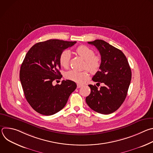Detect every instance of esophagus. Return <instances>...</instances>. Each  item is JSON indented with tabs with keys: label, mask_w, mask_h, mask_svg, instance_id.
I'll return each instance as SVG.
<instances>
[{
	"label": "esophagus",
	"mask_w": 153,
	"mask_h": 153,
	"mask_svg": "<svg viewBox=\"0 0 153 153\" xmlns=\"http://www.w3.org/2000/svg\"><path fill=\"white\" fill-rule=\"evenodd\" d=\"M82 86H83V85H82V84L77 83V88H80V87H82Z\"/></svg>",
	"instance_id": "esophagus-1"
}]
</instances>
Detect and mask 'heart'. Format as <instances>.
I'll list each match as a JSON object with an SVG mask.
<instances>
[{"label": "heart", "mask_w": 153, "mask_h": 153, "mask_svg": "<svg viewBox=\"0 0 153 153\" xmlns=\"http://www.w3.org/2000/svg\"><path fill=\"white\" fill-rule=\"evenodd\" d=\"M76 52L78 55L85 60V68H86L92 74H95L99 71L101 65V57L95 55V52L93 49L85 45H80L77 48ZM71 57V54L70 50H63L59 56V62L61 66L67 68L69 66ZM65 77L70 80L82 83L88 79L89 74L87 71L70 70L65 74Z\"/></svg>", "instance_id": "obj_1"}]
</instances>
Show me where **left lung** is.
<instances>
[{
    "mask_svg": "<svg viewBox=\"0 0 153 153\" xmlns=\"http://www.w3.org/2000/svg\"><path fill=\"white\" fill-rule=\"evenodd\" d=\"M99 50L101 56L100 70L92 80L97 83H103L100 89L89 85L90 94L86 102L97 113L109 114L114 111L124 102L131 79V71L122 51L102 40L88 42Z\"/></svg>",
    "mask_w": 153,
    "mask_h": 153,
    "instance_id": "obj_1",
    "label": "left lung"
}]
</instances>
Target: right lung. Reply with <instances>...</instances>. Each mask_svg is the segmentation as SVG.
<instances>
[{
	"mask_svg": "<svg viewBox=\"0 0 153 153\" xmlns=\"http://www.w3.org/2000/svg\"><path fill=\"white\" fill-rule=\"evenodd\" d=\"M74 42L50 39L36 43L28 51L21 65L20 80L25 97L37 113L51 116L66 105L77 85L71 80L53 82L62 77L59 69L60 53L74 45Z\"/></svg>",
	"mask_w": 153,
	"mask_h": 153,
	"instance_id": "1",
	"label": "right lung"
}]
</instances>
